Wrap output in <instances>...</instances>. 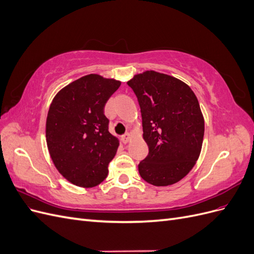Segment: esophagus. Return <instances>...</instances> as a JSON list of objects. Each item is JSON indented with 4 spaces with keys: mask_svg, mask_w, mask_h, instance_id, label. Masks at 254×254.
<instances>
[{
    "mask_svg": "<svg viewBox=\"0 0 254 254\" xmlns=\"http://www.w3.org/2000/svg\"><path fill=\"white\" fill-rule=\"evenodd\" d=\"M122 139H123V142H124L125 144H126V143H128V142H129V140H130V134H129L128 132H126L124 135L122 136Z\"/></svg>",
    "mask_w": 254,
    "mask_h": 254,
    "instance_id": "34e87169",
    "label": "esophagus"
}]
</instances>
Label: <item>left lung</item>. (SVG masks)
<instances>
[{
  "label": "left lung",
  "instance_id": "1",
  "mask_svg": "<svg viewBox=\"0 0 254 254\" xmlns=\"http://www.w3.org/2000/svg\"><path fill=\"white\" fill-rule=\"evenodd\" d=\"M139 102L148 155L139 164L152 186H171L186 177L200 155L204 120L194 92L173 76L146 71L127 81Z\"/></svg>",
  "mask_w": 254,
  "mask_h": 254
}]
</instances>
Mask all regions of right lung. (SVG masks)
I'll return each instance as SVG.
<instances>
[{
	"label": "right lung",
	"mask_w": 254,
	"mask_h": 254,
	"mask_svg": "<svg viewBox=\"0 0 254 254\" xmlns=\"http://www.w3.org/2000/svg\"><path fill=\"white\" fill-rule=\"evenodd\" d=\"M121 81L90 74L60 90L50 106L47 143L54 164L66 180L93 188L108 175L119 147L109 132L105 105Z\"/></svg>",
	"instance_id": "right-lung-1"
}]
</instances>
